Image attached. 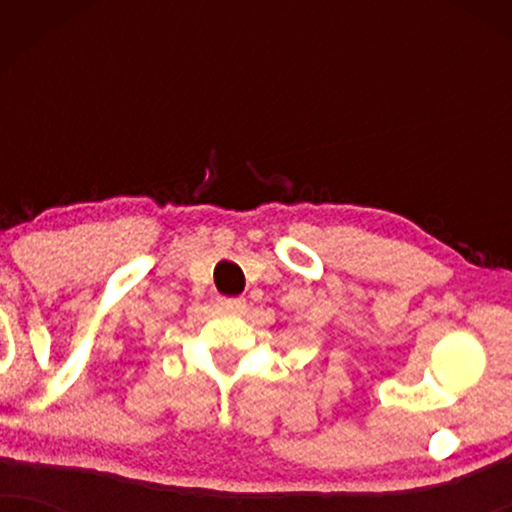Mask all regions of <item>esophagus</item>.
<instances>
[{
	"mask_svg": "<svg viewBox=\"0 0 512 512\" xmlns=\"http://www.w3.org/2000/svg\"><path fill=\"white\" fill-rule=\"evenodd\" d=\"M216 303H219L223 310H230V312H242L244 307H247V300H244V298H226V296H221L219 300H216Z\"/></svg>",
	"mask_w": 512,
	"mask_h": 512,
	"instance_id": "esophagus-1",
	"label": "esophagus"
}]
</instances>
